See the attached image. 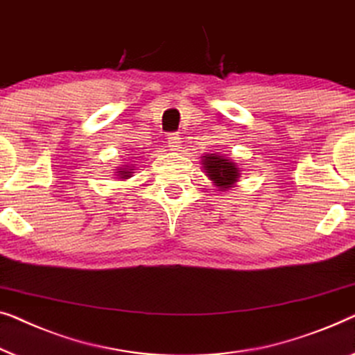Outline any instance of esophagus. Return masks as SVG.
Returning <instances> with one entry per match:
<instances>
[{
    "label": "esophagus",
    "mask_w": 355,
    "mask_h": 355,
    "mask_svg": "<svg viewBox=\"0 0 355 355\" xmlns=\"http://www.w3.org/2000/svg\"><path fill=\"white\" fill-rule=\"evenodd\" d=\"M167 141H168V148L173 149V151H178L180 146H182V141H180V137H178L177 133H172V135H168Z\"/></svg>",
    "instance_id": "obj_1"
}]
</instances>
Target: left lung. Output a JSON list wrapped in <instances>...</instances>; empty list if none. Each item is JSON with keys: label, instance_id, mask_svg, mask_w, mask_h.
<instances>
[{"label": "left lung", "instance_id": "obj_1", "mask_svg": "<svg viewBox=\"0 0 355 355\" xmlns=\"http://www.w3.org/2000/svg\"><path fill=\"white\" fill-rule=\"evenodd\" d=\"M201 168L206 177L218 188V191L227 193L228 189L234 188L239 182L241 171L233 159H228L223 154L212 153L201 156Z\"/></svg>", "mask_w": 355, "mask_h": 355}]
</instances>
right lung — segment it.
<instances>
[{
	"label": "right lung",
	"instance_id": "right-lung-1",
	"mask_svg": "<svg viewBox=\"0 0 355 355\" xmlns=\"http://www.w3.org/2000/svg\"><path fill=\"white\" fill-rule=\"evenodd\" d=\"M114 175L121 180H128L130 177L133 175V168L130 166H122V167H117L116 172H114Z\"/></svg>",
	"mask_w": 355,
	"mask_h": 355
}]
</instances>
